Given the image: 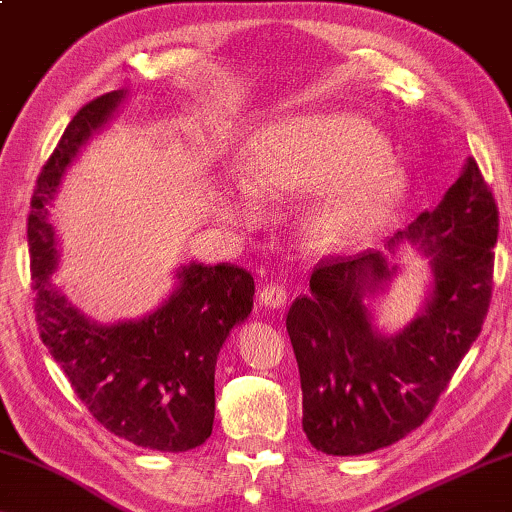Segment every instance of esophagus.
Here are the masks:
<instances>
[{"label":"esophagus","mask_w":512,"mask_h":512,"mask_svg":"<svg viewBox=\"0 0 512 512\" xmlns=\"http://www.w3.org/2000/svg\"><path fill=\"white\" fill-rule=\"evenodd\" d=\"M286 300H288L286 286L279 281L265 283V286L261 288V293H258V302L267 306V309H281V306L286 304Z\"/></svg>","instance_id":"obj_1"}]
</instances>
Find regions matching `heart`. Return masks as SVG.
<instances>
[{
	"label": "heart",
	"instance_id": "1",
	"mask_svg": "<svg viewBox=\"0 0 512 512\" xmlns=\"http://www.w3.org/2000/svg\"><path fill=\"white\" fill-rule=\"evenodd\" d=\"M387 157V139L357 116H304L263 130L249 146L242 176L261 194L332 185L311 210L309 231L320 242H336L403 194L405 178Z\"/></svg>",
	"mask_w": 512,
	"mask_h": 512
}]
</instances>
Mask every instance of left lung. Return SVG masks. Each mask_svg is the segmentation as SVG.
I'll list each match as a JSON object with an SVG mask.
<instances>
[{
	"label": "left lung",
	"mask_w": 512,
	"mask_h": 512,
	"mask_svg": "<svg viewBox=\"0 0 512 512\" xmlns=\"http://www.w3.org/2000/svg\"><path fill=\"white\" fill-rule=\"evenodd\" d=\"M499 208L469 157L444 201L407 231L432 256L435 290L426 313L396 336L377 334L366 293L391 277L380 251L325 256L311 295L290 304L286 329L302 380V426L327 455H361L419 428L481 334L494 286Z\"/></svg>",
	"instance_id": "left-lung-1"
}]
</instances>
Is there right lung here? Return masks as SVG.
Masks as SVG:
<instances>
[{
  "label": "right lung",
  "mask_w": 512,
  "mask_h": 512,
  "mask_svg": "<svg viewBox=\"0 0 512 512\" xmlns=\"http://www.w3.org/2000/svg\"><path fill=\"white\" fill-rule=\"evenodd\" d=\"M121 98L123 91H112L86 102L38 174L27 219L36 325L100 426L141 448L183 453L210 437L217 355L254 306V277L231 263H192L178 272L180 286L162 309L109 327L86 320L47 283L57 242L45 206L70 160Z\"/></svg>",
  "instance_id": "1"
}]
</instances>
